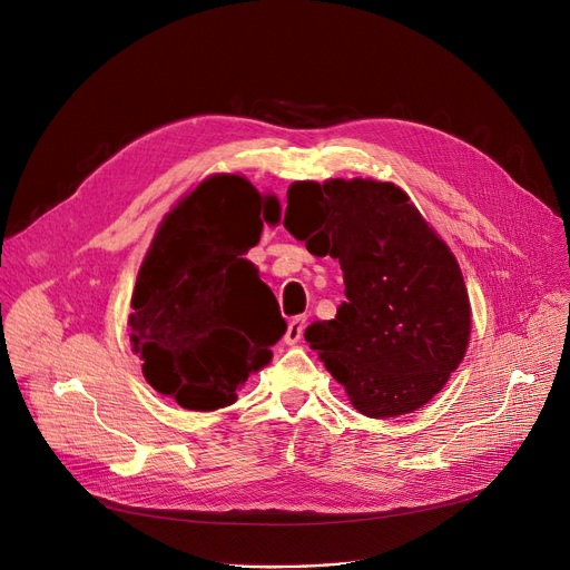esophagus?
<instances>
[{
	"instance_id": "1",
	"label": "esophagus",
	"mask_w": 570,
	"mask_h": 570,
	"mask_svg": "<svg viewBox=\"0 0 570 570\" xmlns=\"http://www.w3.org/2000/svg\"><path fill=\"white\" fill-rule=\"evenodd\" d=\"M304 327H306V318H293L286 327V334H284V343L286 345H297L302 341V334H304Z\"/></svg>"
}]
</instances>
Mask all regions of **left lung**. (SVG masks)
Listing matches in <instances>:
<instances>
[{
    "instance_id": "8db88e82",
    "label": "left lung",
    "mask_w": 570,
    "mask_h": 570,
    "mask_svg": "<svg viewBox=\"0 0 570 570\" xmlns=\"http://www.w3.org/2000/svg\"><path fill=\"white\" fill-rule=\"evenodd\" d=\"M284 227L341 264L334 321L306 327L361 413L393 419L430 402L471 336L469 293L450 247L404 190L386 181H295Z\"/></svg>"
}]
</instances>
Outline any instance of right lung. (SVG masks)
I'll use <instances>...</instances> for the list:
<instances>
[{
  "instance_id": "add662e5",
  "label": "right lung",
  "mask_w": 570,
  "mask_h": 570,
  "mask_svg": "<svg viewBox=\"0 0 570 570\" xmlns=\"http://www.w3.org/2000/svg\"><path fill=\"white\" fill-rule=\"evenodd\" d=\"M279 220V202L238 175L202 181L166 216L140 266L129 316L154 391L193 411L236 400L264 368L286 321L243 254Z\"/></svg>"
}]
</instances>
